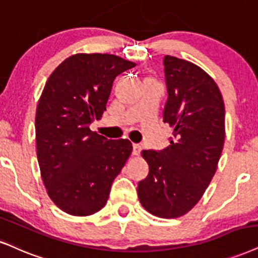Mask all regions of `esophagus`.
Segmentation results:
<instances>
[{
	"label": "esophagus",
	"instance_id": "esophagus-1",
	"mask_svg": "<svg viewBox=\"0 0 258 258\" xmlns=\"http://www.w3.org/2000/svg\"><path fill=\"white\" fill-rule=\"evenodd\" d=\"M141 149H142L141 145L133 144V154H134V155H139L140 152H141Z\"/></svg>",
	"mask_w": 258,
	"mask_h": 258
}]
</instances>
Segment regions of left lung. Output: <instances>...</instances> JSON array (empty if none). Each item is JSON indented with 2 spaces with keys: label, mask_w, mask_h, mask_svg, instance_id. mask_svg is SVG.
Masks as SVG:
<instances>
[{
  "label": "left lung",
  "mask_w": 258,
  "mask_h": 258,
  "mask_svg": "<svg viewBox=\"0 0 258 258\" xmlns=\"http://www.w3.org/2000/svg\"><path fill=\"white\" fill-rule=\"evenodd\" d=\"M167 100L164 122L173 126L170 146L142 152L149 166L139 200L159 218L182 217L200 201L217 171L225 141V105L217 84L200 67L164 57Z\"/></svg>",
  "instance_id": "8db88e82"
}]
</instances>
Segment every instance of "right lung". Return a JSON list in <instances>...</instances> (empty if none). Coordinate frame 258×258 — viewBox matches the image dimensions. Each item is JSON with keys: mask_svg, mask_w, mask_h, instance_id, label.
<instances>
[{"mask_svg": "<svg viewBox=\"0 0 258 258\" xmlns=\"http://www.w3.org/2000/svg\"><path fill=\"white\" fill-rule=\"evenodd\" d=\"M134 67L109 53H78L47 79L36 113L37 157L50 199L68 214L100 211L132 153L129 140H107L90 125L106 110L116 76Z\"/></svg>", "mask_w": 258, "mask_h": 258, "instance_id": "obj_1", "label": "right lung"}]
</instances>
